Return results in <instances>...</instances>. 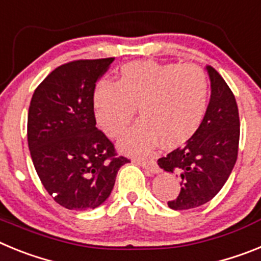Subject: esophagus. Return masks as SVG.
<instances>
[{"label":"esophagus","instance_id":"esophagus-1","mask_svg":"<svg viewBox=\"0 0 261 261\" xmlns=\"http://www.w3.org/2000/svg\"><path fill=\"white\" fill-rule=\"evenodd\" d=\"M137 163L140 165V167H142V168L146 169V171L148 172V173H151V174L159 173L158 164H156L155 162H152V160H151V162H144V160H137Z\"/></svg>","mask_w":261,"mask_h":261}]
</instances>
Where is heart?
<instances>
[{
	"label": "heart",
	"instance_id": "heart-1",
	"mask_svg": "<svg viewBox=\"0 0 261 261\" xmlns=\"http://www.w3.org/2000/svg\"><path fill=\"white\" fill-rule=\"evenodd\" d=\"M209 105V79L198 65L144 60L124 64L118 83L101 80L93 93L98 126L110 138L122 137L138 106L143 121L122 139L131 153H147L162 140L176 147L193 137Z\"/></svg>",
	"mask_w": 261,
	"mask_h": 261
}]
</instances>
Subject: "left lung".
Instances as JSON below:
<instances>
[{
	"label": "left lung",
	"instance_id": "left-lung-1",
	"mask_svg": "<svg viewBox=\"0 0 261 261\" xmlns=\"http://www.w3.org/2000/svg\"><path fill=\"white\" fill-rule=\"evenodd\" d=\"M212 94L207 112L193 137L180 148L160 158L158 164L165 172L176 173L181 190L168 201L173 210L198 207L217 196L232 172L238 158L240 122L235 97L210 65H206Z\"/></svg>",
	"mask_w": 261,
	"mask_h": 261
}]
</instances>
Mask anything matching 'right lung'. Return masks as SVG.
<instances>
[{"mask_svg":"<svg viewBox=\"0 0 261 261\" xmlns=\"http://www.w3.org/2000/svg\"><path fill=\"white\" fill-rule=\"evenodd\" d=\"M114 58L58 67L35 89L27 142L35 171L49 196L69 210L96 209L112 193L122 165L113 143L96 127L93 93Z\"/></svg>","mask_w":261,"mask_h":261,"instance_id":"right-lung-1","label":"right lung"}]
</instances>
